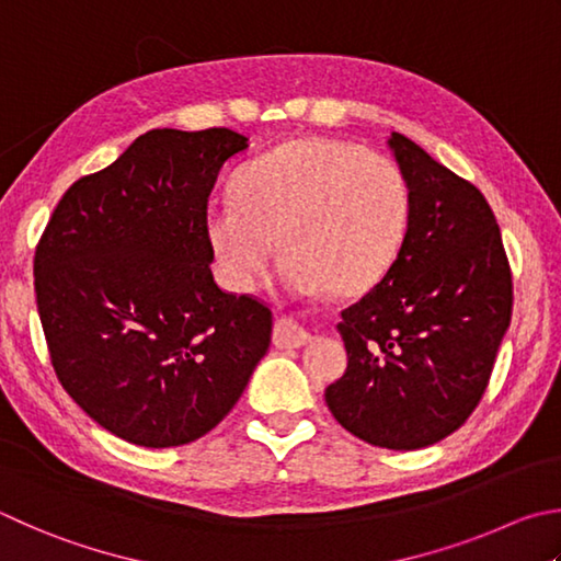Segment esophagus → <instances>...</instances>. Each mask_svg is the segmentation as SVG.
<instances>
[{"label": "esophagus", "instance_id": "34e87169", "mask_svg": "<svg viewBox=\"0 0 561 561\" xmlns=\"http://www.w3.org/2000/svg\"><path fill=\"white\" fill-rule=\"evenodd\" d=\"M272 339L277 348H301V345H307L311 341V333L307 329H301L297 321L279 319L274 323Z\"/></svg>", "mask_w": 561, "mask_h": 561}]
</instances>
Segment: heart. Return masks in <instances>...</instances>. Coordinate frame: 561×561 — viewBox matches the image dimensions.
Returning <instances> with one entry per match:
<instances>
[{
  "mask_svg": "<svg viewBox=\"0 0 561 561\" xmlns=\"http://www.w3.org/2000/svg\"><path fill=\"white\" fill-rule=\"evenodd\" d=\"M410 198L390 159L345 141H287L240 171L208 208V238L232 291H250L282 252L291 291L351 297L378 284L402 248Z\"/></svg>",
  "mask_w": 561,
  "mask_h": 561,
  "instance_id": "obj_1",
  "label": "heart"
}]
</instances>
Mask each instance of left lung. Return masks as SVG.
I'll return each instance as SVG.
<instances>
[{"instance_id": "8db88e82", "label": "left lung", "mask_w": 561, "mask_h": 561, "mask_svg": "<svg viewBox=\"0 0 561 561\" xmlns=\"http://www.w3.org/2000/svg\"><path fill=\"white\" fill-rule=\"evenodd\" d=\"M410 188L397 260L339 323L348 351L325 404L373 446L442 442L481 402L513 316V274L483 193L392 131Z\"/></svg>"}]
</instances>
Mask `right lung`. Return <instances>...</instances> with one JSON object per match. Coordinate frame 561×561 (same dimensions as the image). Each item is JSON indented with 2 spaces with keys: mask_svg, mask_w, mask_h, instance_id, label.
Returning <instances> with one entry per match:
<instances>
[{
  "mask_svg": "<svg viewBox=\"0 0 561 561\" xmlns=\"http://www.w3.org/2000/svg\"><path fill=\"white\" fill-rule=\"evenodd\" d=\"M248 149L226 127L151 129L78 179L34 257L50 363L103 430L147 449L222 422L270 348L272 311L213 279L208 196Z\"/></svg>",
  "mask_w": 561,
  "mask_h": 561,
  "instance_id": "add662e5",
  "label": "right lung"
}]
</instances>
